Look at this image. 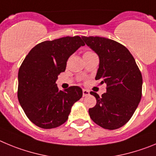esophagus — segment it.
Segmentation results:
<instances>
[{
	"mask_svg": "<svg viewBox=\"0 0 156 156\" xmlns=\"http://www.w3.org/2000/svg\"><path fill=\"white\" fill-rule=\"evenodd\" d=\"M82 93H83V97H85V96H87V95H89V94H90V92L88 90H87V89H83V90H82Z\"/></svg>",
	"mask_w": 156,
	"mask_h": 156,
	"instance_id": "esophagus-1",
	"label": "esophagus"
}]
</instances>
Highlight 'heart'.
Masks as SVG:
<instances>
[{"label":"heart","mask_w":156,"mask_h":156,"mask_svg":"<svg viewBox=\"0 0 156 156\" xmlns=\"http://www.w3.org/2000/svg\"><path fill=\"white\" fill-rule=\"evenodd\" d=\"M92 52H89V51H88V52H86V53H85V54H92Z\"/></svg>","instance_id":"b5f03b06"}]
</instances>
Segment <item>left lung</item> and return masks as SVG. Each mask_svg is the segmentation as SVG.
I'll list each match as a JSON object with an SVG mask.
<instances>
[{"label": "left lung", "instance_id": "1", "mask_svg": "<svg viewBox=\"0 0 156 156\" xmlns=\"http://www.w3.org/2000/svg\"><path fill=\"white\" fill-rule=\"evenodd\" d=\"M88 47L99 57L95 80L106 84V92L96 99V105L88 109L91 119L100 127L115 130L129 121L139 104L142 76L128 50L110 39L81 36Z\"/></svg>", "mask_w": 156, "mask_h": 156}]
</instances>
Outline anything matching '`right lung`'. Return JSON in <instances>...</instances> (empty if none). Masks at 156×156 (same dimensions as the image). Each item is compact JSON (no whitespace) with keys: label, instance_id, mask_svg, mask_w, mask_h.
Listing matches in <instances>:
<instances>
[{"label":"right lung","instance_id":"1","mask_svg":"<svg viewBox=\"0 0 156 156\" xmlns=\"http://www.w3.org/2000/svg\"><path fill=\"white\" fill-rule=\"evenodd\" d=\"M81 37L66 36L39 43L29 51L19 71L18 99L28 118L38 127L51 129L67 121L82 89L71 86L59 90L57 76L80 47Z\"/></svg>","mask_w":156,"mask_h":156}]
</instances>
